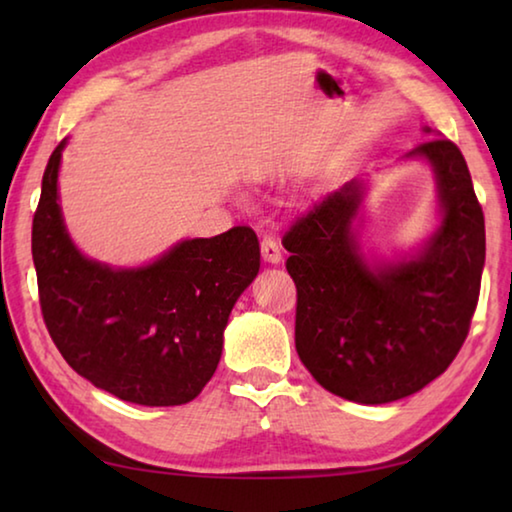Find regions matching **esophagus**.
Masks as SVG:
<instances>
[{
    "label": "esophagus",
    "mask_w": 512,
    "mask_h": 512,
    "mask_svg": "<svg viewBox=\"0 0 512 512\" xmlns=\"http://www.w3.org/2000/svg\"><path fill=\"white\" fill-rule=\"evenodd\" d=\"M262 257L271 264H277L282 259V248L275 241V237H271V235L262 237Z\"/></svg>",
    "instance_id": "34e87169"
}]
</instances>
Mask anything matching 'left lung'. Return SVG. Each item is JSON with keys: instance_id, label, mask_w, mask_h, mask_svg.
<instances>
[{"instance_id": "8db88e82", "label": "left lung", "mask_w": 512, "mask_h": 512, "mask_svg": "<svg viewBox=\"0 0 512 512\" xmlns=\"http://www.w3.org/2000/svg\"><path fill=\"white\" fill-rule=\"evenodd\" d=\"M413 155L431 162L443 212L418 257L366 264L352 232L361 180L327 194L282 237L298 291V357L325 391L350 402L402 400L443 375L479 302L485 223L463 153L436 137Z\"/></svg>"}]
</instances>
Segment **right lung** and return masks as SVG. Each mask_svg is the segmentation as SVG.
<instances>
[{
	"label": "right lung",
	"instance_id": "1",
	"mask_svg": "<svg viewBox=\"0 0 512 512\" xmlns=\"http://www.w3.org/2000/svg\"><path fill=\"white\" fill-rule=\"evenodd\" d=\"M65 140L47 162L31 253L45 325L81 377L142 406L192 402L212 379L223 329L259 271L253 228L187 239L142 268H110L83 257L58 205Z\"/></svg>",
	"mask_w": 512,
	"mask_h": 512
}]
</instances>
